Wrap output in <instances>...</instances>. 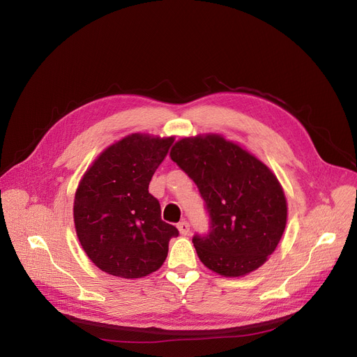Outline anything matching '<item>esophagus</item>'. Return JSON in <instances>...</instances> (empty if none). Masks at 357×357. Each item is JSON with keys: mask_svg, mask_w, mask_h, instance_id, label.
<instances>
[{"mask_svg": "<svg viewBox=\"0 0 357 357\" xmlns=\"http://www.w3.org/2000/svg\"><path fill=\"white\" fill-rule=\"evenodd\" d=\"M178 230H179L181 235H188L190 234V223L185 222V220L178 223Z\"/></svg>", "mask_w": 357, "mask_h": 357, "instance_id": "1", "label": "esophagus"}]
</instances>
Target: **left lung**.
Instances as JSON below:
<instances>
[{"label":"left lung","mask_w":357,"mask_h":357,"mask_svg":"<svg viewBox=\"0 0 357 357\" xmlns=\"http://www.w3.org/2000/svg\"><path fill=\"white\" fill-rule=\"evenodd\" d=\"M170 159L197 183L210 214V234L192 242L203 264L223 277L259 268L287 223V201L273 170L219 134L178 140Z\"/></svg>","instance_id":"left-lung-1"}]
</instances>
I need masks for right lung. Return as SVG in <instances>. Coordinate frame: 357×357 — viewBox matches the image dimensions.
<instances>
[{"label":"right lung","instance_id":"1","mask_svg":"<svg viewBox=\"0 0 357 357\" xmlns=\"http://www.w3.org/2000/svg\"><path fill=\"white\" fill-rule=\"evenodd\" d=\"M172 143L174 137L130 134L106 147L79 182L75 234L102 271L140 278L163 266L178 229L162 220L149 183Z\"/></svg>","mask_w":357,"mask_h":357}]
</instances>
